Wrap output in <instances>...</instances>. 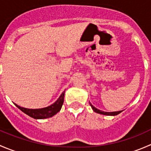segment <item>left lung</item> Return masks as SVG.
<instances>
[{
    "label": "left lung",
    "mask_w": 151,
    "mask_h": 151,
    "mask_svg": "<svg viewBox=\"0 0 151 151\" xmlns=\"http://www.w3.org/2000/svg\"><path fill=\"white\" fill-rule=\"evenodd\" d=\"M89 104H90V105H91V108H92L94 112H96V113H99V114H101V115H110V116H115V115H118V114H120L123 111V110H121V111H117V112H104V111L100 110V109L96 108L95 106H93V105L91 104V103H89Z\"/></svg>",
    "instance_id": "8db88e82"
}]
</instances>
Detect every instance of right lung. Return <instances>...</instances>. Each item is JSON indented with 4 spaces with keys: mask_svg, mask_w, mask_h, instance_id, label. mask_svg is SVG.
Here are the masks:
<instances>
[{
    "mask_svg": "<svg viewBox=\"0 0 151 151\" xmlns=\"http://www.w3.org/2000/svg\"><path fill=\"white\" fill-rule=\"evenodd\" d=\"M64 95L65 91L62 93L61 95L60 96V97L55 102L53 103L50 106L40 108V109H28V108L22 107V106L16 104H14L17 107L19 108L24 113L29 115L31 118H34V119H45V118H51L53 115H56L60 110L62 105L63 104V101H64Z\"/></svg>",
    "mask_w": 151,
    "mask_h": 151,
    "instance_id": "add662e5",
    "label": "right lung"
}]
</instances>
